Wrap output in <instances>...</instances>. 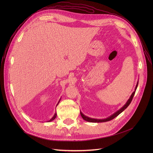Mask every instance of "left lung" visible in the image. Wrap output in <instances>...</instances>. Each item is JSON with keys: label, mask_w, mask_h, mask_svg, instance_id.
<instances>
[{"label": "left lung", "mask_w": 153, "mask_h": 153, "mask_svg": "<svg viewBox=\"0 0 153 153\" xmlns=\"http://www.w3.org/2000/svg\"><path fill=\"white\" fill-rule=\"evenodd\" d=\"M138 81L137 82V84H136V87H135V89H134V91L132 93V94L131 95L130 97L129 98V99H128L127 100V102H126V103L125 104V105L121 108H120L118 110H117L116 112H115V113L114 114H112L111 115H110V117L106 118H104V119H96V118H90V117H88L87 116H85V115H84L81 111H80V114H81V115L82 117V118L85 120L86 122H91V123H102V122H108L110 121V120H111L112 119L115 118V117H117L119 114H120L122 113V112L123 111H124L128 106H129V105L130 104L133 97H134V95L135 94V92H136V89H137V87H138Z\"/></svg>", "instance_id": "obj_1"}]
</instances>
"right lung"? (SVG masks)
<instances>
[{
    "label": "right lung",
    "instance_id": "1",
    "mask_svg": "<svg viewBox=\"0 0 153 153\" xmlns=\"http://www.w3.org/2000/svg\"><path fill=\"white\" fill-rule=\"evenodd\" d=\"M61 99H59V102H58V104H57V105H58V103H59V102H60V100H61ZM57 105H56V106H57ZM56 116H57V114H56V113L54 114V116L49 120V121H48V122H52L53 121V120H54L56 118Z\"/></svg>",
    "mask_w": 153,
    "mask_h": 153
}]
</instances>
